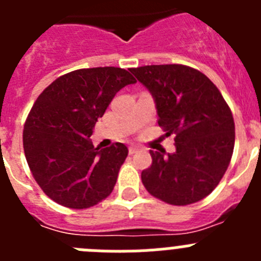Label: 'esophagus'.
Returning a JSON list of instances; mask_svg holds the SVG:
<instances>
[{
    "instance_id": "obj_1",
    "label": "esophagus",
    "mask_w": 261,
    "mask_h": 261,
    "mask_svg": "<svg viewBox=\"0 0 261 261\" xmlns=\"http://www.w3.org/2000/svg\"><path fill=\"white\" fill-rule=\"evenodd\" d=\"M138 150H140V149H138L137 146H130V147H129V154H130V155H132V154H136V153H137Z\"/></svg>"
}]
</instances>
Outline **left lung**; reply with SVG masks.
Listing matches in <instances>:
<instances>
[{"mask_svg":"<svg viewBox=\"0 0 261 261\" xmlns=\"http://www.w3.org/2000/svg\"><path fill=\"white\" fill-rule=\"evenodd\" d=\"M130 73L153 96L159 126L175 135V153L150 150L153 162L141 174L145 188L171 205L200 201L218 186L231 159L229 106L216 85L190 66L146 65Z\"/></svg>","mask_w":261,"mask_h":261,"instance_id":"1","label":"left lung"}]
</instances>
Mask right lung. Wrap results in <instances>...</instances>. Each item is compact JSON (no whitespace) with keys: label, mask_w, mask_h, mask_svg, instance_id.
Listing matches in <instances>:
<instances>
[{"label":"right lung","mask_w":261,"mask_h":261,"mask_svg":"<svg viewBox=\"0 0 261 261\" xmlns=\"http://www.w3.org/2000/svg\"><path fill=\"white\" fill-rule=\"evenodd\" d=\"M136 80L125 69H78L39 95L23 130V149L36 183L66 208L85 209L106 199L117 180L128 147L100 149L90 140L116 93Z\"/></svg>","instance_id":"1"}]
</instances>
